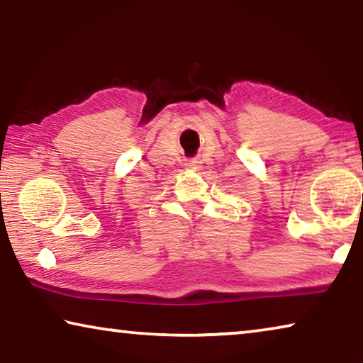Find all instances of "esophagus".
Here are the masks:
<instances>
[{
  "instance_id": "1",
  "label": "esophagus",
  "mask_w": 363,
  "mask_h": 363,
  "mask_svg": "<svg viewBox=\"0 0 363 363\" xmlns=\"http://www.w3.org/2000/svg\"><path fill=\"white\" fill-rule=\"evenodd\" d=\"M200 163H201L200 160H196V158L195 160H189V162L186 163V167L187 168H192V169H199L200 168Z\"/></svg>"
}]
</instances>
